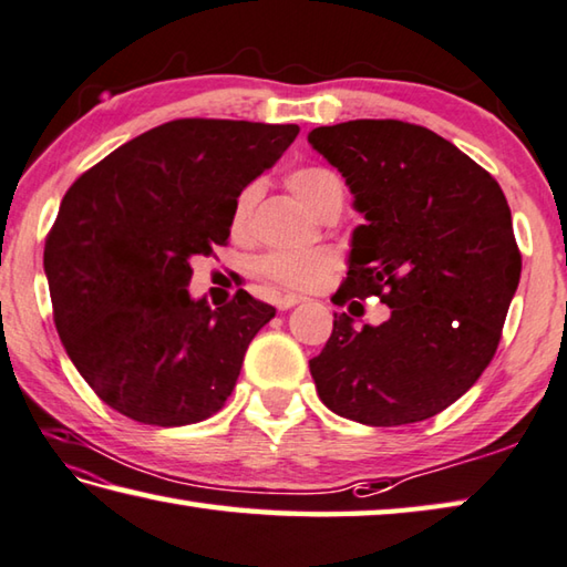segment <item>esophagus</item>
<instances>
[{
  "instance_id": "1",
  "label": "esophagus",
  "mask_w": 567,
  "mask_h": 567,
  "mask_svg": "<svg viewBox=\"0 0 567 567\" xmlns=\"http://www.w3.org/2000/svg\"><path fill=\"white\" fill-rule=\"evenodd\" d=\"M300 302H305V297H300V295H282V297H277V310H290V307H295V305H300Z\"/></svg>"
}]
</instances>
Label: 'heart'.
Listing matches in <instances>:
<instances>
[{
    "mask_svg": "<svg viewBox=\"0 0 567 567\" xmlns=\"http://www.w3.org/2000/svg\"><path fill=\"white\" fill-rule=\"evenodd\" d=\"M287 190L300 200L317 218L339 213L344 205V183L334 171L322 166H302L287 173ZM260 200V183H248L235 195L230 208V230L245 238L252 228V213ZM337 267L332 250H277L260 260V272L267 280L295 292H310L322 285Z\"/></svg>",
    "mask_w": 567,
    "mask_h": 567,
    "instance_id": "obj_1",
    "label": "heart"
}]
</instances>
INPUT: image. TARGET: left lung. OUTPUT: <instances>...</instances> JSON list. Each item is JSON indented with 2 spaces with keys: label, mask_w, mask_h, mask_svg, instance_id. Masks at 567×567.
<instances>
[{
  "label": "left lung",
  "mask_w": 567,
  "mask_h": 567,
  "mask_svg": "<svg viewBox=\"0 0 567 567\" xmlns=\"http://www.w3.org/2000/svg\"><path fill=\"white\" fill-rule=\"evenodd\" d=\"M307 141L342 173L367 218L334 302L377 297L391 312L362 329L334 315L332 337L310 359L317 394L367 426L436 416L491 364L516 295L520 250L506 195L416 123L359 118L319 126Z\"/></svg>",
  "instance_id": "1"
}]
</instances>
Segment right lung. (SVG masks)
Returning <instances> with one entry per match:
<instances>
[{"mask_svg": "<svg viewBox=\"0 0 567 567\" xmlns=\"http://www.w3.org/2000/svg\"><path fill=\"white\" fill-rule=\"evenodd\" d=\"M295 123L176 118L71 183L44 245L54 324L96 396L141 424L220 411L275 307L245 290L190 300V260L230 238L235 195L282 156Z\"/></svg>", "mask_w": 567, "mask_h": 567, "instance_id": "add662e5", "label": "right lung"}]
</instances>
